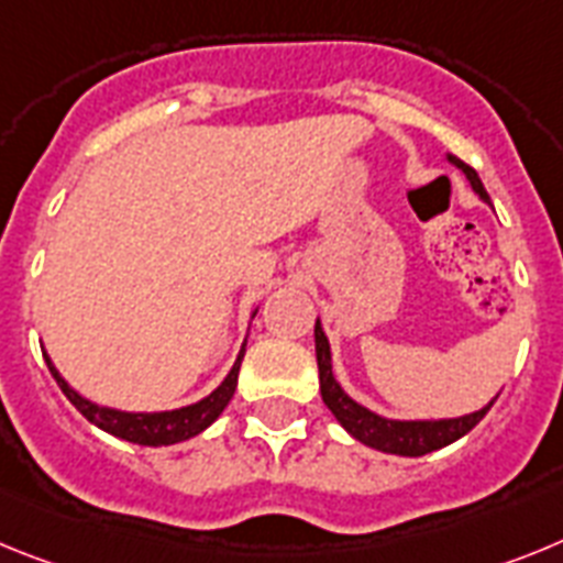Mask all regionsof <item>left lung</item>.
<instances>
[{
  "mask_svg": "<svg viewBox=\"0 0 563 563\" xmlns=\"http://www.w3.org/2000/svg\"><path fill=\"white\" fill-rule=\"evenodd\" d=\"M448 164L456 166L459 173L467 178L473 192L478 195V200H485L490 207V195H487L485 184L478 178V173L473 166H467L464 161H459L456 155L444 153ZM314 351H317V368H320V394L322 402L329 405V410L336 417V422L349 430L356 442L368 444L374 451L394 453V456H424V453H433L444 444L456 442L464 433H471L482 419H485L487 410L493 408L490 399L485 408L473 410V413H464V417H451V419H388L383 413H374L371 408L360 405L356 399H351L342 385L336 383L334 368H331V342L322 331V322L317 317L314 322Z\"/></svg>",
  "mask_w": 563,
  "mask_h": 563,
  "instance_id": "8db88e82",
  "label": "left lung"
}]
</instances>
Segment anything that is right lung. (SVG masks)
I'll list each match as a JSON object with an SVG mask.
<instances>
[{"label": "right lung", "mask_w": 563, "mask_h": 563, "mask_svg": "<svg viewBox=\"0 0 563 563\" xmlns=\"http://www.w3.org/2000/svg\"><path fill=\"white\" fill-rule=\"evenodd\" d=\"M254 314H257V309L252 311V317ZM243 354H246V342H243L241 351H238V360H234V365L229 368V374L223 376V383L218 385L209 397L175 410H121V408H110V405L92 402V399H87L85 394H78V390L67 383L65 376L58 374V368L53 365L47 351H45V363L47 368H51L53 379L58 383V388H62V394L76 405L78 413H81L87 422H92L96 428L107 430V433H112V437L126 439V442H133V444L166 448V444H178L198 437V433H203L214 419L221 417L223 408L229 405V399L234 397V388H238V374H241Z\"/></svg>", "instance_id": "1"}]
</instances>
